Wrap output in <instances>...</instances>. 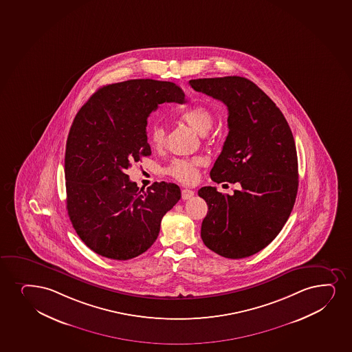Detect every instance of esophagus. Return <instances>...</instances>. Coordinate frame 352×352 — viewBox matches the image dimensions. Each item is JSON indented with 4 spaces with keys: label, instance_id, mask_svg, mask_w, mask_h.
Returning a JSON list of instances; mask_svg holds the SVG:
<instances>
[{
    "label": "esophagus",
    "instance_id": "obj_1",
    "mask_svg": "<svg viewBox=\"0 0 352 352\" xmlns=\"http://www.w3.org/2000/svg\"><path fill=\"white\" fill-rule=\"evenodd\" d=\"M195 195V192L192 190H188V188H185V190H182V200H187V199L192 198Z\"/></svg>",
    "mask_w": 352,
    "mask_h": 352
}]
</instances>
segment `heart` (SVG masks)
I'll return each mask as SVG.
<instances>
[{
  "label": "heart",
  "mask_w": 352,
  "mask_h": 352,
  "mask_svg": "<svg viewBox=\"0 0 352 352\" xmlns=\"http://www.w3.org/2000/svg\"><path fill=\"white\" fill-rule=\"evenodd\" d=\"M180 118L200 134L210 131L214 122L213 112L210 108L201 106V104H195V106L184 109L180 113ZM165 140L166 131L162 124H153L148 129V141L152 147L160 148L165 144ZM199 165H200L199 159L179 157V159L172 160L170 165L166 166L162 172L173 177L179 182L190 184V182H195L197 178Z\"/></svg>",
  "instance_id": "obj_1"
}]
</instances>
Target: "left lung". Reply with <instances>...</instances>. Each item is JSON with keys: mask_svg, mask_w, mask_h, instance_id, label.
<instances>
[{"mask_svg": "<svg viewBox=\"0 0 352 352\" xmlns=\"http://www.w3.org/2000/svg\"><path fill=\"white\" fill-rule=\"evenodd\" d=\"M190 87L223 101L228 135L211 179L239 182L232 195L201 187L208 211L201 239L219 256L240 259L259 252L289 219L298 190V159L289 124L256 83L241 76L190 80Z\"/></svg>", "mask_w": 352, "mask_h": 352, "instance_id": "left-lung-1", "label": "left lung"}]
</instances>
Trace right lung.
Here are the masks:
<instances>
[{"mask_svg":"<svg viewBox=\"0 0 352 352\" xmlns=\"http://www.w3.org/2000/svg\"><path fill=\"white\" fill-rule=\"evenodd\" d=\"M164 102H186L168 81L129 80L100 88L80 108L66 144L67 210L73 228L100 256L127 261L157 240L182 192L172 182L139 190L124 170L151 155L146 126Z\"/></svg>","mask_w":352,"mask_h":352,"instance_id":"1","label":"right lung"}]
</instances>
